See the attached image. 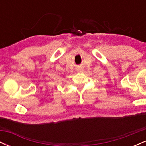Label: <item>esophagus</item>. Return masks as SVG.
<instances>
[{"mask_svg": "<svg viewBox=\"0 0 146 146\" xmlns=\"http://www.w3.org/2000/svg\"><path fill=\"white\" fill-rule=\"evenodd\" d=\"M83 70H84L83 68L82 67V66H78V67L76 68V71L79 72V73H80V72H82Z\"/></svg>", "mask_w": 146, "mask_h": 146, "instance_id": "obj_1", "label": "esophagus"}]
</instances>
